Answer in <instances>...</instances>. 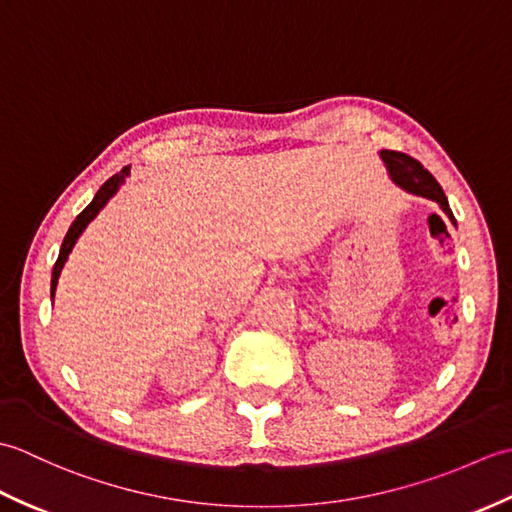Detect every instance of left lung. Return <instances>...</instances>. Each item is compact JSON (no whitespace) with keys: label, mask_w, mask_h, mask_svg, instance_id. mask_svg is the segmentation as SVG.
<instances>
[{"label":"left lung","mask_w":512,"mask_h":512,"mask_svg":"<svg viewBox=\"0 0 512 512\" xmlns=\"http://www.w3.org/2000/svg\"><path fill=\"white\" fill-rule=\"evenodd\" d=\"M380 158H383L385 167L389 171V178L394 180L400 189H405L413 195H422V198L433 200L440 204V209L444 211V215L455 224V217L451 213V206L447 195H444L442 187L438 184V180L431 176V173L424 169L416 158H411L402 151H389L383 149L380 151Z\"/></svg>","instance_id":"1"}]
</instances>
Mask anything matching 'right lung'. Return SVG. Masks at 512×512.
Instances as JSON below:
<instances>
[{
  "instance_id": "right-lung-1",
  "label": "right lung",
  "mask_w": 512,
  "mask_h": 512,
  "mask_svg": "<svg viewBox=\"0 0 512 512\" xmlns=\"http://www.w3.org/2000/svg\"><path fill=\"white\" fill-rule=\"evenodd\" d=\"M129 176V167H125L121 173H116V176H112L110 180H107L103 187L96 191V195H94V200L85 206V209L76 215V220L72 222V226H70V231H68V235L63 237V244H61V250H59V257H57V262H54V268H52V281H50V295L54 297V290H57V281H59V275H61V270H63V264H65V259H68V255L72 253V248H74V244H76V239L81 237V233L85 231V226H88L96 215H99V211L103 209V206L110 202V198L112 195L121 189V184L125 182V178Z\"/></svg>"
}]
</instances>
